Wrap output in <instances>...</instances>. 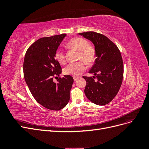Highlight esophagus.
<instances>
[{"label":"esophagus","instance_id":"obj_1","mask_svg":"<svg viewBox=\"0 0 149 149\" xmlns=\"http://www.w3.org/2000/svg\"><path fill=\"white\" fill-rule=\"evenodd\" d=\"M78 78H79V77H78V76H73V79H74V81H77V79Z\"/></svg>","mask_w":149,"mask_h":149}]
</instances>
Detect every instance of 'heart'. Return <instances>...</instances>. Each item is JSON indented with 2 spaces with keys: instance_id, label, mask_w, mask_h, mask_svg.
I'll return each instance as SVG.
<instances>
[{
  "instance_id": "b5f03b06",
  "label": "heart",
  "mask_w": 149,
  "mask_h": 149,
  "mask_svg": "<svg viewBox=\"0 0 149 149\" xmlns=\"http://www.w3.org/2000/svg\"><path fill=\"white\" fill-rule=\"evenodd\" d=\"M67 47L78 52L77 59L80 61L69 64L65 68L63 72L67 75L78 76L86 69V63L90 65L95 60L96 49L88 44L87 40L82 37H74L71 39L67 43ZM55 58L61 65H65L66 62L65 54L61 49L56 51Z\"/></svg>"
}]
</instances>
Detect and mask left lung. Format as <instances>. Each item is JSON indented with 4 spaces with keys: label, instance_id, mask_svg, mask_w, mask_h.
<instances>
[{
    "label": "left lung",
    "instance_id": "1",
    "mask_svg": "<svg viewBox=\"0 0 149 149\" xmlns=\"http://www.w3.org/2000/svg\"><path fill=\"white\" fill-rule=\"evenodd\" d=\"M93 43L96 60L89 71L93 77L84 76L86 81L84 93L89 101L97 105L109 103L119 92L123 83L124 65L118 47L105 35L87 31L80 33Z\"/></svg>",
    "mask_w": 149,
    "mask_h": 149
}]
</instances>
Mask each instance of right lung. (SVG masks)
Returning a JSON list of instances; mask_svg holds the SVG:
<instances>
[{"instance_id":"right-lung-1","label":"right lung","mask_w":149,"mask_h":149,"mask_svg":"<svg viewBox=\"0 0 149 149\" xmlns=\"http://www.w3.org/2000/svg\"><path fill=\"white\" fill-rule=\"evenodd\" d=\"M66 34L41 38L26 52L24 61V76L30 91L39 104L53 111L64 108L70 99V90L74 82L70 75L60 76L61 67L55 58V53Z\"/></svg>"}]
</instances>
